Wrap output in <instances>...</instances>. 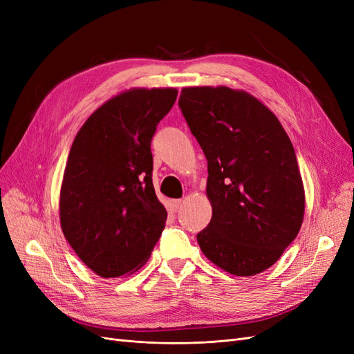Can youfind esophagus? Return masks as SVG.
Instances as JSON below:
<instances>
[{
  "label": "esophagus",
  "instance_id": "obj_1",
  "mask_svg": "<svg viewBox=\"0 0 354 354\" xmlns=\"http://www.w3.org/2000/svg\"><path fill=\"white\" fill-rule=\"evenodd\" d=\"M181 203H183V202H181V199H174V201H171L169 202V208H171V211H178V208L181 207Z\"/></svg>",
  "mask_w": 354,
  "mask_h": 354
}]
</instances>
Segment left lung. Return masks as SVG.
<instances>
[{"instance_id": "obj_1", "label": "left lung", "mask_w": 354, "mask_h": 354, "mask_svg": "<svg viewBox=\"0 0 354 354\" xmlns=\"http://www.w3.org/2000/svg\"><path fill=\"white\" fill-rule=\"evenodd\" d=\"M178 106L208 160L207 259L236 276L264 272L299 232L306 195L294 146L276 115L252 94L186 87Z\"/></svg>"}]
</instances>
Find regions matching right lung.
<instances>
[{"instance_id": "1", "label": "right lung", "mask_w": 354, "mask_h": 354, "mask_svg": "<svg viewBox=\"0 0 354 354\" xmlns=\"http://www.w3.org/2000/svg\"><path fill=\"white\" fill-rule=\"evenodd\" d=\"M176 88H131L95 109L72 143L59 199L60 226L102 277L137 272L167 221L156 198L151 142Z\"/></svg>"}]
</instances>
